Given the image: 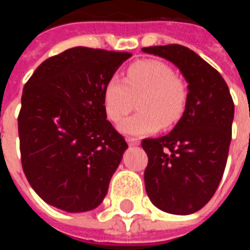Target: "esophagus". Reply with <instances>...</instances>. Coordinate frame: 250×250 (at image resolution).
<instances>
[{"instance_id":"obj_1","label":"esophagus","mask_w":250,"mask_h":250,"mask_svg":"<svg viewBox=\"0 0 250 250\" xmlns=\"http://www.w3.org/2000/svg\"><path fill=\"white\" fill-rule=\"evenodd\" d=\"M127 143H128L130 146H138L141 142H139V139H136V138H127Z\"/></svg>"}]
</instances>
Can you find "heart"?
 <instances>
[{
  "instance_id": "b5f03b06",
  "label": "heart",
  "mask_w": 250,
  "mask_h": 250,
  "mask_svg": "<svg viewBox=\"0 0 250 250\" xmlns=\"http://www.w3.org/2000/svg\"><path fill=\"white\" fill-rule=\"evenodd\" d=\"M188 96V83L167 62L143 59L128 65L125 80L109 77L103 88V105L108 119L119 123L138 100L139 112L122 122L119 130L141 136L177 125L185 114Z\"/></svg>"
}]
</instances>
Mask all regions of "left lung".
I'll list each match as a JSON object with an SVG mask.
<instances>
[{
	"label": "left lung",
	"mask_w": 250,
	"mask_h": 250,
	"mask_svg": "<svg viewBox=\"0 0 250 250\" xmlns=\"http://www.w3.org/2000/svg\"><path fill=\"white\" fill-rule=\"evenodd\" d=\"M178 66L188 83L184 116L167 135L143 139L147 195L158 209L191 214L214 195L225 170L234 103L228 84L195 52L178 44L143 48Z\"/></svg>",
	"instance_id": "8db88e82"
}]
</instances>
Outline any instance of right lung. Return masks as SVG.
Returning a JSON list of instances; mask_svg holds the SVG:
<instances>
[{"instance_id": "add662e5", "label": "right lung", "mask_w": 250, "mask_h": 250, "mask_svg": "<svg viewBox=\"0 0 250 250\" xmlns=\"http://www.w3.org/2000/svg\"><path fill=\"white\" fill-rule=\"evenodd\" d=\"M128 52L76 46L37 66L21 96V165L36 193L57 209H95L127 148L107 120L103 88Z\"/></svg>"}]
</instances>
